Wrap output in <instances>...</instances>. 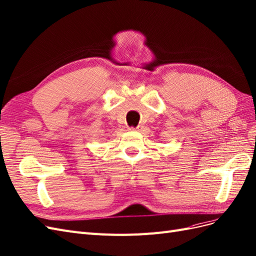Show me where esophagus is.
Instances as JSON below:
<instances>
[{
	"label": "esophagus",
	"mask_w": 256,
	"mask_h": 256,
	"mask_svg": "<svg viewBox=\"0 0 256 256\" xmlns=\"http://www.w3.org/2000/svg\"><path fill=\"white\" fill-rule=\"evenodd\" d=\"M130 130H134V131H140V130H142L143 129V126H138V127H136V128H134V127H131V128H129Z\"/></svg>",
	"instance_id": "obj_1"
}]
</instances>
